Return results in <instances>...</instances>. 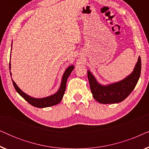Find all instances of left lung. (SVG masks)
Instances as JSON below:
<instances>
[{
  "label": "left lung",
  "instance_id": "1",
  "mask_svg": "<svg viewBox=\"0 0 149 149\" xmlns=\"http://www.w3.org/2000/svg\"><path fill=\"white\" fill-rule=\"evenodd\" d=\"M141 72V59L138 58L137 64L132 73L125 79L113 84L103 86L97 82L88 70L87 77L91 91L95 100L102 104L119 103L124 100L135 88Z\"/></svg>",
  "mask_w": 149,
  "mask_h": 149
}]
</instances>
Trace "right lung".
Returning <instances> with one entry per match:
<instances>
[{
	"instance_id": "add662e5",
	"label": "right lung",
	"mask_w": 149,
	"mask_h": 149,
	"mask_svg": "<svg viewBox=\"0 0 149 149\" xmlns=\"http://www.w3.org/2000/svg\"><path fill=\"white\" fill-rule=\"evenodd\" d=\"M10 68H11V64L9 63V70ZM73 69H74V66H70L66 69V71H65L64 75H63L62 77L61 86L60 87V89H59L58 92L56 93L54 95H50V96L49 97H44V98H34V97L29 96V95L26 94L25 93L23 92V91L17 86V85L15 84V83L14 82L13 80H12V82H13V86L15 87V90L17 91V92L32 106L37 108L49 107H52V106L58 104L60 103L61 100H62V97L64 96L65 90H66L67 79H68L70 73L72 72ZM10 74H11V72H10Z\"/></svg>"
}]
</instances>
